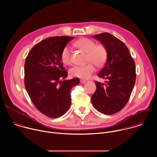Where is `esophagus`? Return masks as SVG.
I'll use <instances>...</instances> for the list:
<instances>
[{
    "label": "esophagus",
    "instance_id": "1",
    "mask_svg": "<svg viewBox=\"0 0 157 157\" xmlns=\"http://www.w3.org/2000/svg\"><path fill=\"white\" fill-rule=\"evenodd\" d=\"M86 82V80H84V79H81V80H80V82H81V84H84Z\"/></svg>",
    "mask_w": 157,
    "mask_h": 157
}]
</instances>
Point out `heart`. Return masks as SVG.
Segmentation results:
<instances>
[{
    "label": "heart",
    "mask_w": 157,
    "mask_h": 157,
    "mask_svg": "<svg viewBox=\"0 0 157 157\" xmlns=\"http://www.w3.org/2000/svg\"><path fill=\"white\" fill-rule=\"evenodd\" d=\"M75 45L87 54V61L91 62L84 66H76L70 71L71 76L81 79H88L95 71L94 63L97 66H102L106 61L107 52L102 44L96 45V43L89 38H82L75 43ZM61 59L66 65L71 63V51L69 47H65L61 53Z\"/></svg>",
    "instance_id": "1"
}]
</instances>
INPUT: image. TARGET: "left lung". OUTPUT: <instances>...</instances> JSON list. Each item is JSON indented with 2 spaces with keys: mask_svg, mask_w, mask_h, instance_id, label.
<instances>
[{
  "mask_svg": "<svg viewBox=\"0 0 157 157\" xmlns=\"http://www.w3.org/2000/svg\"><path fill=\"white\" fill-rule=\"evenodd\" d=\"M107 52L104 68L98 75L105 83L95 82L96 90L91 96L94 107L100 113L114 114L127 103L136 79V64L125 44L109 33L93 36Z\"/></svg>",
  "mask_w": 157,
  "mask_h": 157,
  "instance_id": "left-lung-1",
  "label": "left lung"
}]
</instances>
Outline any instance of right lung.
<instances>
[{"label": "right lung", "instance_id": "add662e5", "mask_svg": "<svg viewBox=\"0 0 157 157\" xmlns=\"http://www.w3.org/2000/svg\"><path fill=\"white\" fill-rule=\"evenodd\" d=\"M74 38L64 36L44 39L31 49L25 59L26 90L36 108L50 118L61 117L68 110L71 89L79 84V78L64 80L68 73L61 59L63 49Z\"/></svg>", "mask_w": 157, "mask_h": 157}]
</instances>
